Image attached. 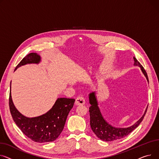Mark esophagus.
<instances>
[{"mask_svg": "<svg viewBox=\"0 0 159 159\" xmlns=\"http://www.w3.org/2000/svg\"><path fill=\"white\" fill-rule=\"evenodd\" d=\"M75 103H76V105H85V99H84V98L81 96H78L76 99Z\"/></svg>", "mask_w": 159, "mask_h": 159, "instance_id": "34e87169", "label": "esophagus"}]
</instances>
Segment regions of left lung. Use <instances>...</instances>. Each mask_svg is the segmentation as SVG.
<instances>
[{
	"label": "left lung",
	"instance_id": "obj_1",
	"mask_svg": "<svg viewBox=\"0 0 159 159\" xmlns=\"http://www.w3.org/2000/svg\"><path fill=\"white\" fill-rule=\"evenodd\" d=\"M134 66H137L141 68V71L143 72L148 82L149 80L147 73L141 64L137 61L135 57H134ZM89 102L90 104V107H89L90 127L93 132L96 134V135L101 140L105 141H115V140L122 139L133 132L140 125V123L142 122L148 108L147 107L144 114L141 117V119L138 120L132 126L128 128H116L111 126L108 122H107V120H105L103 116L101 114L100 109L98 107V101L97 99L96 92H92L90 93L89 95Z\"/></svg>",
	"mask_w": 159,
	"mask_h": 159
}]
</instances>
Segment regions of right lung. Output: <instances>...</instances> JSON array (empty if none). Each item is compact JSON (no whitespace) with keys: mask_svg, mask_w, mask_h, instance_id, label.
<instances>
[{"mask_svg":"<svg viewBox=\"0 0 159 159\" xmlns=\"http://www.w3.org/2000/svg\"><path fill=\"white\" fill-rule=\"evenodd\" d=\"M40 61V55L34 52L30 53L18 64L15 70L22 65L30 63L39 64ZM74 102V99L58 98L48 112L38 117H27L20 113L15 107L11 90L9 99L10 112L16 126L27 137L39 143L52 142L59 137L63 131L68 114L73 107Z\"/></svg>","mask_w":159,"mask_h":159,"instance_id":"obj_1","label":"right lung"}]
</instances>
